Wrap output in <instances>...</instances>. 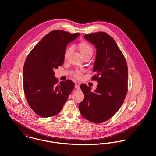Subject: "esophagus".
Returning <instances> with one entry per match:
<instances>
[{
    "mask_svg": "<svg viewBox=\"0 0 156 156\" xmlns=\"http://www.w3.org/2000/svg\"><path fill=\"white\" fill-rule=\"evenodd\" d=\"M75 88L77 89H80V85L79 84H76L75 85Z\"/></svg>",
    "mask_w": 156,
    "mask_h": 156,
    "instance_id": "1",
    "label": "esophagus"
}]
</instances>
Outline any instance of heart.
<instances>
[{"mask_svg": "<svg viewBox=\"0 0 156 156\" xmlns=\"http://www.w3.org/2000/svg\"><path fill=\"white\" fill-rule=\"evenodd\" d=\"M77 47L79 50L83 58H90L94 53V49L90 45L88 44L86 41H81L77 45ZM71 52V48L70 47L67 48L64 53V58L67 59L68 55ZM74 75L75 77L79 78L81 77L82 71H76L74 73Z\"/></svg>", "mask_w": 156, "mask_h": 156, "instance_id": "obj_1", "label": "heart"}]
</instances>
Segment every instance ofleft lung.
Returning a JSON list of instances; mask_svg holds the SVG:
<instances>
[{
	"label": "left lung",
	"instance_id": "left-lung-1",
	"mask_svg": "<svg viewBox=\"0 0 156 156\" xmlns=\"http://www.w3.org/2000/svg\"><path fill=\"white\" fill-rule=\"evenodd\" d=\"M84 38L96 48L92 79L97 89L91 91L81 85L84 100L79 105L81 115L94 123L103 122L113 116L124 102L127 92L128 68L115 40L105 32L85 35Z\"/></svg>",
	"mask_w": 156,
	"mask_h": 156
}]
</instances>
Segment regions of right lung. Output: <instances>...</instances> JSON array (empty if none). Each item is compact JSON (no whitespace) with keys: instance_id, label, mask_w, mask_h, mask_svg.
<instances>
[{"instance_id":"right-lung-1","label":"right lung","mask_w":156,"mask_h":156,"mask_svg":"<svg viewBox=\"0 0 156 156\" xmlns=\"http://www.w3.org/2000/svg\"><path fill=\"white\" fill-rule=\"evenodd\" d=\"M80 34L53 30L34 47L26 59L23 71L24 94L29 106L40 116L58 114L74 89V83L70 80L58 84L53 70L64 64L67 45Z\"/></svg>"}]
</instances>
